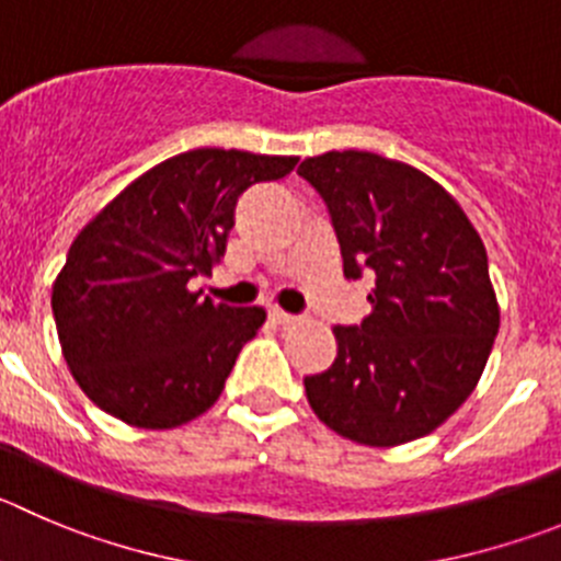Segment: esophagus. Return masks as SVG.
<instances>
[{
	"label": "esophagus",
	"instance_id": "34e87169",
	"mask_svg": "<svg viewBox=\"0 0 561 561\" xmlns=\"http://www.w3.org/2000/svg\"><path fill=\"white\" fill-rule=\"evenodd\" d=\"M268 316H271V321L282 323V327H290V323H296V321H298V316H290V312L279 310V307H271Z\"/></svg>",
	"mask_w": 561,
	"mask_h": 561
}]
</instances>
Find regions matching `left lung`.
I'll return each instance as SVG.
<instances>
[{"mask_svg": "<svg viewBox=\"0 0 561 561\" xmlns=\"http://www.w3.org/2000/svg\"><path fill=\"white\" fill-rule=\"evenodd\" d=\"M332 218L345 279L376 276L370 316L334 327L337 357L305 376L312 412L363 446H401L465 404L499 334L479 232L451 193L374 151H327L298 169Z\"/></svg>", "mask_w": 561, "mask_h": 561, "instance_id": "8db88e82", "label": "left lung"}]
</instances>
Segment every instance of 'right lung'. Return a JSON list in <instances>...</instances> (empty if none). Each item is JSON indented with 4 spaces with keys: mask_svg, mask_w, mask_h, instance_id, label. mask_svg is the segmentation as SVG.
<instances>
[{
    "mask_svg": "<svg viewBox=\"0 0 561 561\" xmlns=\"http://www.w3.org/2000/svg\"><path fill=\"white\" fill-rule=\"evenodd\" d=\"M298 157L193 149L124 187L77 234L51 287L62 357L88 399L138 428H174L216 404L263 307L191 290L227 251L245 187Z\"/></svg>",
    "mask_w": 561,
    "mask_h": 561,
    "instance_id": "add662e5",
    "label": "right lung"
}]
</instances>
